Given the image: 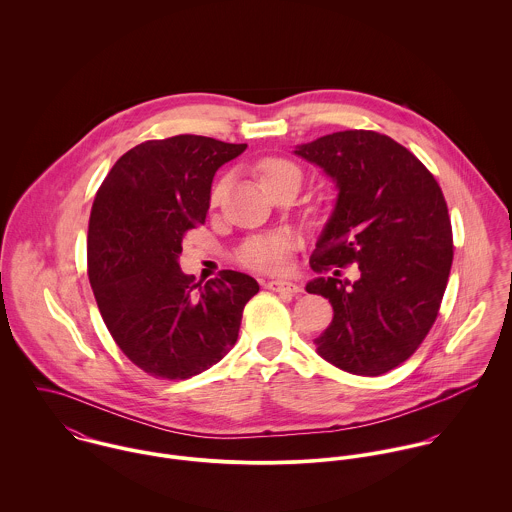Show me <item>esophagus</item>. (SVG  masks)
<instances>
[{
	"instance_id": "34e87169",
	"label": "esophagus",
	"mask_w": 512,
	"mask_h": 512,
	"mask_svg": "<svg viewBox=\"0 0 512 512\" xmlns=\"http://www.w3.org/2000/svg\"><path fill=\"white\" fill-rule=\"evenodd\" d=\"M266 288L272 290V292L290 293V295H297V293L301 292V288L297 284L286 282V280H272V282L266 284Z\"/></svg>"
}]
</instances>
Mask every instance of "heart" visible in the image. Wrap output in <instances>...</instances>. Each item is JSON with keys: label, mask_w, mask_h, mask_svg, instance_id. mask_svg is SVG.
Masks as SVG:
<instances>
[{"label": "heart", "mask_w": 512, "mask_h": 512, "mask_svg": "<svg viewBox=\"0 0 512 512\" xmlns=\"http://www.w3.org/2000/svg\"><path fill=\"white\" fill-rule=\"evenodd\" d=\"M288 173L301 175L299 169L293 163L286 161V159H280V157H270V159H264L260 163L262 185L272 181V179H278L282 175H288ZM224 189H226V181L222 179L213 189V195H211L213 205H219L220 199L224 195ZM292 248V238H288V236H282V234L264 236V238H256V240L246 242L242 246L240 254H238V260L246 268L258 270V272H280L288 266Z\"/></svg>", "instance_id": "obj_1"}]
</instances>
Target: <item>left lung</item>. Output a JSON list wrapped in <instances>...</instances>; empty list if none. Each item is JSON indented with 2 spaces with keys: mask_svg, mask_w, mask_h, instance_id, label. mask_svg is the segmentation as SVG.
Segmentation results:
<instances>
[{
  "mask_svg": "<svg viewBox=\"0 0 512 512\" xmlns=\"http://www.w3.org/2000/svg\"><path fill=\"white\" fill-rule=\"evenodd\" d=\"M293 153L339 189L311 256L315 272L333 276L305 286L333 305L317 353L351 374H384L414 355L438 317L453 260L443 193L414 153L378 132H335ZM349 263L360 264L357 283L338 280Z\"/></svg>",
  "mask_w": 512,
  "mask_h": 512,
  "instance_id": "left-lung-1",
  "label": "left lung"
}]
</instances>
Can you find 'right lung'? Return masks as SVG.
<instances>
[{
    "mask_svg": "<svg viewBox=\"0 0 512 512\" xmlns=\"http://www.w3.org/2000/svg\"><path fill=\"white\" fill-rule=\"evenodd\" d=\"M244 149L191 134L144 142L94 197L88 280L116 345L151 376L185 380L217 365L260 290L242 272L222 270L201 286L179 268L183 236L207 219L217 169Z\"/></svg>",
    "mask_w": 512,
    "mask_h": 512,
    "instance_id": "right-lung-1",
    "label": "right lung"
}]
</instances>
